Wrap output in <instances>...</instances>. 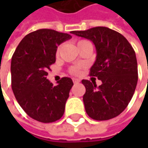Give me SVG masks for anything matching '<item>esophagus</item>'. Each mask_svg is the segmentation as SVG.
<instances>
[{
	"mask_svg": "<svg viewBox=\"0 0 148 148\" xmlns=\"http://www.w3.org/2000/svg\"><path fill=\"white\" fill-rule=\"evenodd\" d=\"M81 82L80 80H78V79H73V83L74 84H77V83H79Z\"/></svg>",
	"mask_w": 148,
	"mask_h": 148,
	"instance_id": "34e87169",
	"label": "esophagus"
}]
</instances>
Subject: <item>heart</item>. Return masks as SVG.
Here are the masks:
<instances>
[{"instance_id":"obj_1","label":"heart","mask_w":148,"mask_h":148,"mask_svg":"<svg viewBox=\"0 0 148 148\" xmlns=\"http://www.w3.org/2000/svg\"><path fill=\"white\" fill-rule=\"evenodd\" d=\"M86 42H88V41H86V40H80V41H78V42H77V47H78L79 45L82 44V43H86ZM79 71H80V67H79V66H72V67L70 68V72H71V74L77 75V74L79 73Z\"/></svg>"}]
</instances>
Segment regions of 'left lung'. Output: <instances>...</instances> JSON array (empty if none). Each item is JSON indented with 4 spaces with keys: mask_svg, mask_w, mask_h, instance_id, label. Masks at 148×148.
<instances>
[{
    "mask_svg": "<svg viewBox=\"0 0 148 148\" xmlns=\"http://www.w3.org/2000/svg\"><path fill=\"white\" fill-rule=\"evenodd\" d=\"M71 34L90 39L96 49V59L90 76L102 84L82 80L86 87V112L95 120H108L126 109L138 83V63L133 47L121 34L107 27H95Z\"/></svg>",
    "mask_w": 148,
    "mask_h": 148,
    "instance_id": "8db88e82",
    "label": "left lung"
}]
</instances>
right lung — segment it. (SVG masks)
Wrapping results in <instances>:
<instances>
[{"label": "right lung", "mask_w": 148, "mask_h": 148, "mask_svg": "<svg viewBox=\"0 0 148 148\" xmlns=\"http://www.w3.org/2000/svg\"><path fill=\"white\" fill-rule=\"evenodd\" d=\"M71 38L53 29H38L27 34L12 56L11 87L15 99L38 122H55L64 114L72 80L63 77L53 86L47 79V71L56 61L58 46Z\"/></svg>", "instance_id": "right-lung-1"}]
</instances>
